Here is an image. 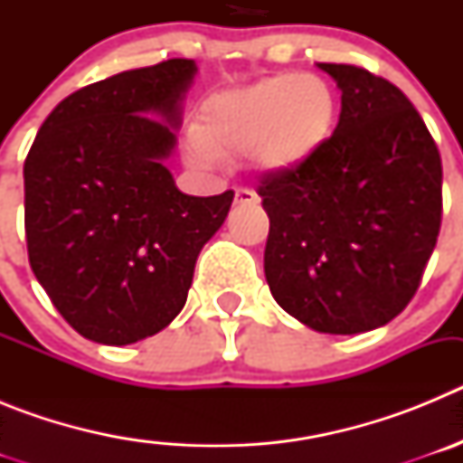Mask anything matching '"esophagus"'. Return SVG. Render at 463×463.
Returning a JSON list of instances; mask_svg holds the SVG:
<instances>
[{
	"instance_id": "1",
	"label": "esophagus",
	"mask_w": 463,
	"mask_h": 463,
	"mask_svg": "<svg viewBox=\"0 0 463 463\" xmlns=\"http://www.w3.org/2000/svg\"><path fill=\"white\" fill-rule=\"evenodd\" d=\"M260 196H257L255 190H248V187H239L236 190V203H257Z\"/></svg>"
}]
</instances>
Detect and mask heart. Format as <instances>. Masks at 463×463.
Instances as JSON below:
<instances>
[{"label":"heart","instance_id":"b5f03b06","mask_svg":"<svg viewBox=\"0 0 463 463\" xmlns=\"http://www.w3.org/2000/svg\"><path fill=\"white\" fill-rule=\"evenodd\" d=\"M336 99L329 83L313 73H282L206 101L192 146L194 159L212 153H248L255 148L261 169L288 171L310 157L329 137Z\"/></svg>","mask_w":463,"mask_h":463}]
</instances>
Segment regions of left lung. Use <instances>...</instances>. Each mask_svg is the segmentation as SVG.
<instances>
[{"mask_svg": "<svg viewBox=\"0 0 463 463\" xmlns=\"http://www.w3.org/2000/svg\"><path fill=\"white\" fill-rule=\"evenodd\" d=\"M317 67L341 116L306 162L261 178L264 273L273 298L320 334H362L415 297L443 215V165L427 125L390 80L353 64Z\"/></svg>", "mask_w": 463, "mask_h": 463, "instance_id": "left-lung-1", "label": "left lung"}]
</instances>
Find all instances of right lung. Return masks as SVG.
<instances>
[{"label": "right lung", "instance_id": "1", "mask_svg": "<svg viewBox=\"0 0 463 463\" xmlns=\"http://www.w3.org/2000/svg\"><path fill=\"white\" fill-rule=\"evenodd\" d=\"M194 60H166L76 90L24 159L30 267L80 336L129 345L181 313L196 257L234 192L190 196L165 162Z\"/></svg>", "mask_w": 463, "mask_h": 463}]
</instances>
